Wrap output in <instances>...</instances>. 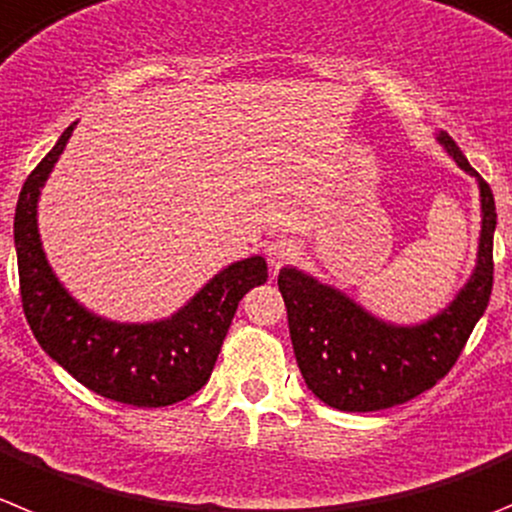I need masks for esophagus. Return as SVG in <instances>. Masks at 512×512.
<instances>
[{
    "label": "esophagus",
    "instance_id": "obj_1",
    "mask_svg": "<svg viewBox=\"0 0 512 512\" xmlns=\"http://www.w3.org/2000/svg\"><path fill=\"white\" fill-rule=\"evenodd\" d=\"M264 253H266V261H269L271 269L279 271L281 266L292 264V261L297 259V256H299V246L292 241V238L279 236V238H274V241L266 243Z\"/></svg>",
    "mask_w": 512,
    "mask_h": 512
}]
</instances>
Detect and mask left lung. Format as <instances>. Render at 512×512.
<instances>
[{"label":"left lung","mask_w":512,"mask_h":512,"mask_svg":"<svg viewBox=\"0 0 512 512\" xmlns=\"http://www.w3.org/2000/svg\"><path fill=\"white\" fill-rule=\"evenodd\" d=\"M437 142L480 187V243L470 279L434 317L396 325L375 317L340 289L284 266L279 292L287 304L294 355L309 391L337 411H381L437 386L485 314L492 292L495 198L447 131Z\"/></svg>","instance_id":"obj_1"}]
</instances>
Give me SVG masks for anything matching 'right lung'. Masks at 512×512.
Instances as JSON below:
<instances>
[{"label": "right lung", "mask_w": 512, "mask_h": 512, "mask_svg": "<svg viewBox=\"0 0 512 512\" xmlns=\"http://www.w3.org/2000/svg\"><path fill=\"white\" fill-rule=\"evenodd\" d=\"M75 124L27 177L14 210L22 309L40 348L93 393L139 409L172 406L208 383L238 302L269 279L266 261L225 266L164 320L114 322L83 307L55 276L37 231L40 192Z\"/></svg>", "instance_id": "1"}]
</instances>
